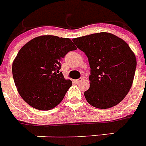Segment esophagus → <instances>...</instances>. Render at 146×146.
Segmentation results:
<instances>
[{
  "instance_id": "34e87169",
  "label": "esophagus",
  "mask_w": 146,
  "mask_h": 146,
  "mask_svg": "<svg viewBox=\"0 0 146 146\" xmlns=\"http://www.w3.org/2000/svg\"><path fill=\"white\" fill-rule=\"evenodd\" d=\"M84 80H83V78H80L78 79V80H74V83H76V84H79V83H80L81 81H83Z\"/></svg>"
}]
</instances>
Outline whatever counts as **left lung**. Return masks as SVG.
Returning a JSON list of instances; mask_svg holds the SVG:
<instances>
[{"mask_svg":"<svg viewBox=\"0 0 146 146\" xmlns=\"http://www.w3.org/2000/svg\"><path fill=\"white\" fill-rule=\"evenodd\" d=\"M88 58L90 88L84 92L88 103L107 109L117 105L128 94L136 69L135 55L127 43L108 32L73 38Z\"/></svg>","mask_w":146,"mask_h":146,"instance_id":"8db88e82","label":"left lung"}]
</instances>
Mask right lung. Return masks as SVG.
Instances as JSON below:
<instances>
[{
  "instance_id": "obj_1",
  "label": "right lung",
  "mask_w": 146,
  "mask_h": 146,
  "mask_svg": "<svg viewBox=\"0 0 146 146\" xmlns=\"http://www.w3.org/2000/svg\"><path fill=\"white\" fill-rule=\"evenodd\" d=\"M76 47L68 38L41 35L30 40L18 52L12 74L19 94L30 106L41 111L56 107L72 86L59 69L60 59Z\"/></svg>"
}]
</instances>
